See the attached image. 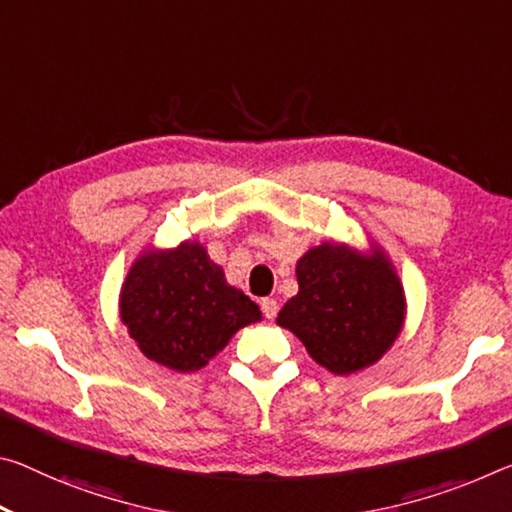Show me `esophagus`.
Segmentation results:
<instances>
[{"instance_id":"obj_1","label":"esophagus","mask_w":512,"mask_h":512,"mask_svg":"<svg viewBox=\"0 0 512 512\" xmlns=\"http://www.w3.org/2000/svg\"><path fill=\"white\" fill-rule=\"evenodd\" d=\"M262 312L266 319H275V314H278V300L275 298H262Z\"/></svg>"}]
</instances>
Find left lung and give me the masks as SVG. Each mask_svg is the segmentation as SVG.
Segmentation results:
<instances>
[{"instance_id": "obj_1", "label": "left lung", "mask_w": 512, "mask_h": 512, "mask_svg": "<svg viewBox=\"0 0 512 512\" xmlns=\"http://www.w3.org/2000/svg\"><path fill=\"white\" fill-rule=\"evenodd\" d=\"M298 294L278 314V326L303 342L310 358L337 376L376 364L401 335L405 294L385 250L360 253L323 241L298 259Z\"/></svg>"}]
</instances>
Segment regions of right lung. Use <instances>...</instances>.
Instances as JSON below:
<instances>
[{
  "mask_svg": "<svg viewBox=\"0 0 512 512\" xmlns=\"http://www.w3.org/2000/svg\"><path fill=\"white\" fill-rule=\"evenodd\" d=\"M120 321L145 358L191 373L221 353L234 332L262 321V312L200 241L148 248L136 257L120 289Z\"/></svg>",
  "mask_w": 512,
  "mask_h": 512,
  "instance_id": "obj_1",
  "label": "right lung"
}]
</instances>
